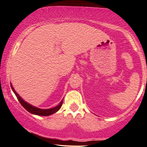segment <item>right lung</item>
<instances>
[{
    "mask_svg": "<svg viewBox=\"0 0 147 147\" xmlns=\"http://www.w3.org/2000/svg\"><path fill=\"white\" fill-rule=\"evenodd\" d=\"M11 87L12 90L13 91V92L15 93V96H17L18 100L20 101L21 105L24 107L26 109V110L28 112H30V113L34 114V115H40V116H49L52 115V114L56 113L57 111H58L60 109V108L61 107L62 104H63V100L60 102V103L58 105L55 107L53 108H51V109H40L36 107H34L32 105H30L28 102H26L25 100L23 99L22 97H21L20 95H19L18 93H17L16 91L15 90L14 88L13 87L12 84H11Z\"/></svg>",
    "mask_w": 147,
    "mask_h": 147,
    "instance_id": "obj_1",
    "label": "right lung"
}]
</instances>
